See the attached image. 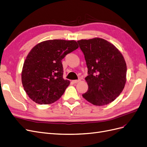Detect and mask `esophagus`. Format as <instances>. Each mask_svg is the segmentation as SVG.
I'll return each mask as SVG.
<instances>
[{"label":"esophagus","instance_id":"1","mask_svg":"<svg viewBox=\"0 0 147 147\" xmlns=\"http://www.w3.org/2000/svg\"><path fill=\"white\" fill-rule=\"evenodd\" d=\"M79 82H80V80H73V81H72V82H73L74 83H78Z\"/></svg>","mask_w":147,"mask_h":147}]
</instances>
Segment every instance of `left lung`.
Masks as SVG:
<instances>
[{
    "label": "left lung",
    "instance_id": "1",
    "mask_svg": "<svg viewBox=\"0 0 147 147\" xmlns=\"http://www.w3.org/2000/svg\"><path fill=\"white\" fill-rule=\"evenodd\" d=\"M88 69L85 78L89 89L83 97L94 105L109 104L122 92L126 83V65L114 45L102 38L78 41Z\"/></svg>",
    "mask_w": 147,
    "mask_h": 147
}]
</instances>
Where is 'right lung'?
I'll use <instances>...</instances> for the list:
<instances>
[{
  "mask_svg": "<svg viewBox=\"0 0 147 147\" xmlns=\"http://www.w3.org/2000/svg\"><path fill=\"white\" fill-rule=\"evenodd\" d=\"M78 48L75 41L48 40L32 49L24 63L22 83L33 102L47 105L57 101L70 84L63 78L61 60Z\"/></svg>",
  "mask_w": 147,
  "mask_h": 147,
  "instance_id": "1",
  "label": "right lung"
}]
</instances>
